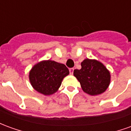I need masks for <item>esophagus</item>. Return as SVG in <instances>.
Listing matches in <instances>:
<instances>
[{
    "label": "esophagus",
    "mask_w": 131,
    "mask_h": 131,
    "mask_svg": "<svg viewBox=\"0 0 131 131\" xmlns=\"http://www.w3.org/2000/svg\"><path fill=\"white\" fill-rule=\"evenodd\" d=\"M74 68H70L69 69V73H70V74H73V73H74Z\"/></svg>",
    "instance_id": "esophagus-1"
}]
</instances>
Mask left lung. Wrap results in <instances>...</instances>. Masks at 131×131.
I'll return each mask as SVG.
<instances>
[{"mask_svg":"<svg viewBox=\"0 0 131 131\" xmlns=\"http://www.w3.org/2000/svg\"><path fill=\"white\" fill-rule=\"evenodd\" d=\"M74 75L79 80L83 91L91 95L104 93L110 85V71L97 60H84L81 62V69H75Z\"/></svg>","mask_w":131,"mask_h":131,"instance_id":"left-lung-1","label":"left lung"}]
</instances>
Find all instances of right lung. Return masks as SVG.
<instances>
[{"label": "right lung", "instance_id": "1", "mask_svg": "<svg viewBox=\"0 0 131 131\" xmlns=\"http://www.w3.org/2000/svg\"><path fill=\"white\" fill-rule=\"evenodd\" d=\"M69 74L63 64L52 60L43 61L34 67L29 73L31 84L35 90L45 95L54 93L63 79Z\"/></svg>", "mask_w": 131, "mask_h": 131}]
</instances>
